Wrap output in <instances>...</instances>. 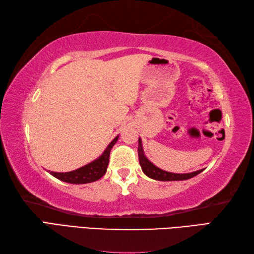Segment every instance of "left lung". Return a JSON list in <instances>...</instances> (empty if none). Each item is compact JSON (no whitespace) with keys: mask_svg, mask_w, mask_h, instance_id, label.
Segmentation results:
<instances>
[{"mask_svg":"<svg viewBox=\"0 0 254 254\" xmlns=\"http://www.w3.org/2000/svg\"><path fill=\"white\" fill-rule=\"evenodd\" d=\"M137 152H138L139 165H141V167H142L143 172L147 177L152 178V179H155V180H159V181L188 180V179H190V178L198 175L199 172H202V170H197L194 172H190V174H172V172H168V171L159 169L158 167H156L154 164L150 163V161L146 158V156L144 155L141 138H138Z\"/></svg>","mask_w":254,"mask_h":254,"instance_id":"obj_1","label":"left lung"}]
</instances>
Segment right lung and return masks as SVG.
Returning <instances> with one entry per match:
<instances>
[{
  "mask_svg": "<svg viewBox=\"0 0 254 254\" xmlns=\"http://www.w3.org/2000/svg\"><path fill=\"white\" fill-rule=\"evenodd\" d=\"M118 137L119 136H117L109 145H108V147L105 149L104 154H102L99 158L91 161V163H89L88 165L80 167V168L74 171H69V172L50 171V174L53 177L58 178L59 180L68 182V183H74V185H83V183L97 181L106 174L108 164H109V156H110L111 148L113 147V145L117 143Z\"/></svg>",
  "mask_w": 254,
  "mask_h": 254,
  "instance_id": "1",
  "label": "right lung"
}]
</instances>
